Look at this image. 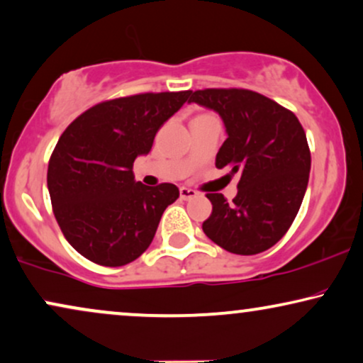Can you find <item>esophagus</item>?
Listing matches in <instances>:
<instances>
[{"label": "esophagus", "mask_w": 363, "mask_h": 363, "mask_svg": "<svg viewBox=\"0 0 363 363\" xmlns=\"http://www.w3.org/2000/svg\"><path fill=\"white\" fill-rule=\"evenodd\" d=\"M196 195H199V193H196L195 190H191V188H186V186L180 188V196L183 200H191V199H195Z\"/></svg>", "instance_id": "1"}]
</instances>
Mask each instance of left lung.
<instances>
[{
    "label": "left lung",
    "mask_w": 363,
    "mask_h": 363,
    "mask_svg": "<svg viewBox=\"0 0 363 363\" xmlns=\"http://www.w3.org/2000/svg\"><path fill=\"white\" fill-rule=\"evenodd\" d=\"M188 103L218 113L227 140L216 168L240 173L232 203L208 193L213 210L203 222L211 242L237 255H255L279 242L294 223L310 175L307 136L294 113L250 89H199Z\"/></svg>",
    "instance_id": "obj_1"
}]
</instances>
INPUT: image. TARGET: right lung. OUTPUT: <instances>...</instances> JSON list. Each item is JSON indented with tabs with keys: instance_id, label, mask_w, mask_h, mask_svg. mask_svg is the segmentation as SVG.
I'll use <instances>...</instances> for the list:
<instances>
[{
	"instance_id": "right-lung-1",
	"label": "right lung",
	"mask_w": 363,
	"mask_h": 363,
	"mask_svg": "<svg viewBox=\"0 0 363 363\" xmlns=\"http://www.w3.org/2000/svg\"><path fill=\"white\" fill-rule=\"evenodd\" d=\"M190 91L143 93L95 105L63 135L48 163V191L61 232L84 258L103 267L133 262L152 243L163 211L180 191L147 186L133 162Z\"/></svg>"
}]
</instances>
